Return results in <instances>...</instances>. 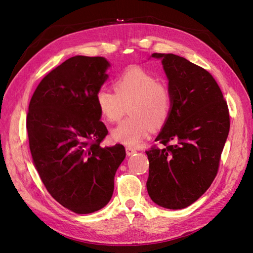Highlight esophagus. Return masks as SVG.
<instances>
[{
    "label": "esophagus",
    "instance_id": "1",
    "mask_svg": "<svg viewBox=\"0 0 253 253\" xmlns=\"http://www.w3.org/2000/svg\"><path fill=\"white\" fill-rule=\"evenodd\" d=\"M126 155H127V156L133 155L134 153H136V150H135V149L129 148V147H126Z\"/></svg>",
    "mask_w": 253,
    "mask_h": 253
}]
</instances>
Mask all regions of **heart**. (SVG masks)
<instances>
[{
    "label": "heart",
    "instance_id": "heart-1",
    "mask_svg": "<svg viewBox=\"0 0 253 253\" xmlns=\"http://www.w3.org/2000/svg\"><path fill=\"white\" fill-rule=\"evenodd\" d=\"M115 93L101 88L97 108L111 124L119 121L128 108L129 116L112 131L114 141L138 147L153 128L163 127L170 117L173 99L169 86L140 67H129L114 82Z\"/></svg>",
    "mask_w": 253,
    "mask_h": 253
}]
</instances>
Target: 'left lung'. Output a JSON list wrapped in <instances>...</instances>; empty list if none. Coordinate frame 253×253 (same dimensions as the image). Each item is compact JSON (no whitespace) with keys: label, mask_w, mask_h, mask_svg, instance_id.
Wrapping results in <instances>:
<instances>
[{"label":"left lung","mask_w":253,"mask_h":253,"mask_svg":"<svg viewBox=\"0 0 253 253\" xmlns=\"http://www.w3.org/2000/svg\"><path fill=\"white\" fill-rule=\"evenodd\" d=\"M162 59L173 104L170 117L147 151L148 193L167 209H183L211 186L230 128L227 102L212 75L173 53Z\"/></svg>","instance_id":"1"}]
</instances>
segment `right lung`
Wrapping results in <instances>:
<instances>
[{"label": "right lung", "instance_id": "obj_1", "mask_svg": "<svg viewBox=\"0 0 253 253\" xmlns=\"http://www.w3.org/2000/svg\"><path fill=\"white\" fill-rule=\"evenodd\" d=\"M103 57L75 56L48 73L30 99L26 127L34 165L48 193L68 210H100L126 158L122 144L102 148L108 128L96 94L109 76Z\"/></svg>", "mask_w": 253, "mask_h": 253}]
</instances>
